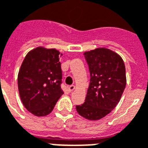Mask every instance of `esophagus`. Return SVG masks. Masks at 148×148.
Here are the masks:
<instances>
[{
  "label": "esophagus",
  "instance_id": "34e87169",
  "mask_svg": "<svg viewBox=\"0 0 148 148\" xmlns=\"http://www.w3.org/2000/svg\"><path fill=\"white\" fill-rule=\"evenodd\" d=\"M74 88H75V86H74V85H71V86H69L68 87V90L70 91V92H72V91L74 90Z\"/></svg>",
  "mask_w": 148,
  "mask_h": 148
}]
</instances>
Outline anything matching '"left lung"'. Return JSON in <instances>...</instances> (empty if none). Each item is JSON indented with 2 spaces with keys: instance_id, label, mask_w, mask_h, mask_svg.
Returning <instances> with one entry per match:
<instances>
[{
  "instance_id": "obj_1",
  "label": "left lung",
  "mask_w": 148,
  "mask_h": 148,
  "mask_svg": "<svg viewBox=\"0 0 148 148\" xmlns=\"http://www.w3.org/2000/svg\"><path fill=\"white\" fill-rule=\"evenodd\" d=\"M90 73L85 103L76 106L83 118L96 121L114 109L126 85L125 66L119 54L105 48L84 53Z\"/></svg>"
}]
</instances>
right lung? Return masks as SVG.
Returning <instances> with one entry per match:
<instances>
[{
	"label": "right lung",
	"mask_w": 148,
	"mask_h": 148,
	"mask_svg": "<svg viewBox=\"0 0 148 148\" xmlns=\"http://www.w3.org/2000/svg\"><path fill=\"white\" fill-rule=\"evenodd\" d=\"M62 56L56 49L38 47L23 61L18 74V92L24 107L34 115L49 114L63 94Z\"/></svg>",
	"instance_id": "add662e5"
}]
</instances>
